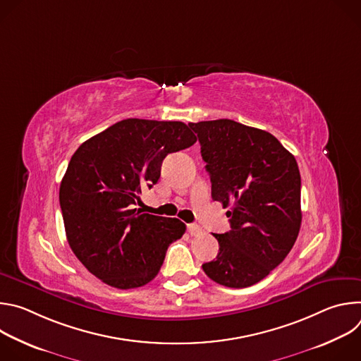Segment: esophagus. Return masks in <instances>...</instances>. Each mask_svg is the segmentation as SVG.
Wrapping results in <instances>:
<instances>
[{"mask_svg": "<svg viewBox=\"0 0 361 361\" xmlns=\"http://www.w3.org/2000/svg\"><path fill=\"white\" fill-rule=\"evenodd\" d=\"M187 228H188V233H190L191 235H197V234L201 233V227L197 226V224H188Z\"/></svg>", "mask_w": 361, "mask_h": 361, "instance_id": "1", "label": "esophagus"}]
</instances>
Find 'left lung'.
Returning <instances> with one entry per match:
<instances>
[{"label":"left lung","instance_id":"8db88e82","mask_svg":"<svg viewBox=\"0 0 361 361\" xmlns=\"http://www.w3.org/2000/svg\"><path fill=\"white\" fill-rule=\"evenodd\" d=\"M212 180V197L230 207L231 230L213 234L219 254L202 264L213 281L244 288L274 270L301 226L297 161L270 133L233 120L190 123Z\"/></svg>","mask_w":361,"mask_h":361}]
</instances>
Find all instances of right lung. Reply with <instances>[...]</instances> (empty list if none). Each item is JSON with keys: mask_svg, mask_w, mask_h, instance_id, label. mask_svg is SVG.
I'll return each mask as SVG.
<instances>
[{"mask_svg": "<svg viewBox=\"0 0 361 361\" xmlns=\"http://www.w3.org/2000/svg\"><path fill=\"white\" fill-rule=\"evenodd\" d=\"M197 141L181 121L127 118L82 142L60 185L68 244L84 267L111 287L137 288L163 266L185 224L134 209L160 178L167 154Z\"/></svg>", "mask_w": 361, "mask_h": 361, "instance_id": "add662e5", "label": "right lung"}]
</instances>
